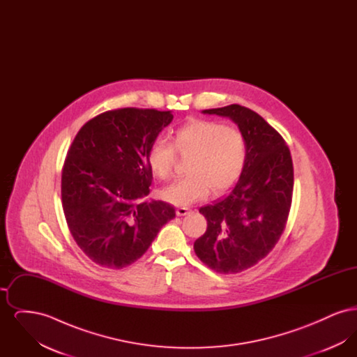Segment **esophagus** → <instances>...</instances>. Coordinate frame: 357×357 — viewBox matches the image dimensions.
Returning a JSON list of instances; mask_svg holds the SVG:
<instances>
[{"mask_svg": "<svg viewBox=\"0 0 357 357\" xmlns=\"http://www.w3.org/2000/svg\"><path fill=\"white\" fill-rule=\"evenodd\" d=\"M190 213V208H187V207H178L176 208V215L178 217H183V215H186Z\"/></svg>", "mask_w": 357, "mask_h": 357, "instance_id": "esophagus-1", "label": "esophagus"}]
</instances>
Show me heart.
<instances>
[{
    "label": "heart",
    "mask_w": 357,
    "mask_h": 357,
    "mask_svg": "<svg viewBox=\"0 0 357 357\" xmlns=\"http://www.w3.org/2000/svg\"><path fill=\"white\" fill-rule=\"evenodd\" d=\"M176 153L188 156L187 172L160 190V198L175 206H190L206 199L211 190L222 194L234 186L245 167L246 143L237 128L213 120L194 119L178 127L172 143L155 139L147 153L153 174L169 178Z\"/></svg>",
    "instance_id": "1"
}]
</instances>
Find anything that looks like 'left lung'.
I'll list each match as a JSON object with an SVG mask.
<instances>
[{"label": "left lung", "mask_w": 357, "mask_h": 357, "mask_svg": "<svg viewBox=\"0 0 357 357\" xmlns=\"http://www.w3.org/2000/svg\"><path fill=\"white\" fill-rule=\"evenodd\" d=\"M204 114L230 118L246 143L245 167L236 186L227 197L199 208L207 229L194 242L204 265L234 274L264 259L284 233L293 195V162L284 137L255 111L231 104Z\"/></svg>", "instance_id": "left-lung-1"}]
</instances>
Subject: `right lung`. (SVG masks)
<instances>
[{
  "label": "right lung",
  "instance_id": "right-lung-1",
  "mask_svg": "<svg viewBox=\"0 0 357 357\" xmlns=\"http://www.w3.org/2000/svg\"><path fill=\"white\" fill-rule=\"evenodd\" d=\"M172 118L170 111L132 107L105 111L69 147L61 171L64 215L79 248L99 266L134 264L175 217L170 204L143 201L153 183L149 149Z\"/></svg>",
  "mask_w": 357,
  "mask_h": 357
}]
</instances>
